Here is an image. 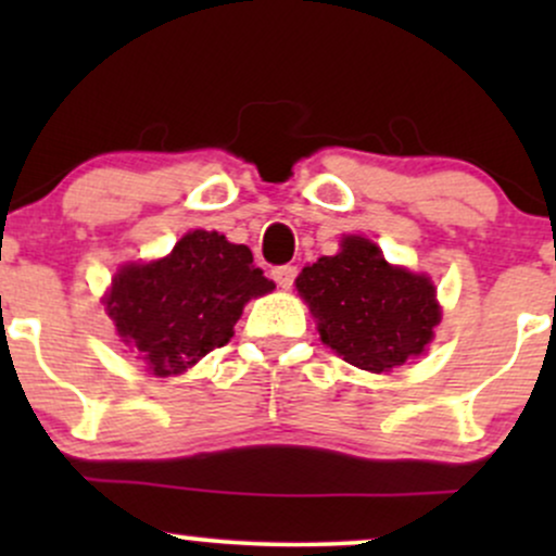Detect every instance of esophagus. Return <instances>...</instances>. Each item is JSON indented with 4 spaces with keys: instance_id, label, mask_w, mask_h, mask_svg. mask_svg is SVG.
Instances as JSON below:
<instances>
[{
    "instance_id": "34e87169",
    "label": "esophagus",
    "mask_w": 556,
    "mask_h": 556,
    "mask_svg": "<svg viewBox=\"0 0 556 556\" xmlns=\"http://www.w3.org/2000/svg\"><path fill=\"white\" fill-rule=\"evenodd\" d=\"M271 277H274V282L287 290V287H292V282H295L298 269H295V266H277V269L271 271Z\"/></svg>"
}]
</instances>
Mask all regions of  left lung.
Here are the masks:
<instances>
[{
    "label": "left lung",
    "instance_id": "8db88e82",
    "mask_svg": "<svg viewBox=\"0 0 556 556\" xmlns=\"http://www.w3.org/2000/svg\"><path fill=\"white\" fill-rule=\"evenodd\" d=\"M321 342L350 366L389 374L416 358L442 321L426 274L387 264L376 242L348 235L337 256H321L295 279Z\"/></svg>",
    "mask_w": 556,
    "mask_h": 556
}]
</instances>
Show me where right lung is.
I'll use <instances>...</instances> for the list:
<instances>
[{
  "instance_id": "obj_1",
  "label": "right lung",
  "mask_w": 556,
  "mask_h": 556,
  "mask_svg": "<svg viewBox=\"0 0 556 556\" xmlns=\"http://www.w3.org/2000/svg\"><path fill=\"white\" fill-rule=\"evenodd\" d=\"M271 290V279L253 266L251 248L193 229L169 256L125 264L104 305L146 371L175 376L227 344L248 300Z\"/></svg>"
}]
</instances>
